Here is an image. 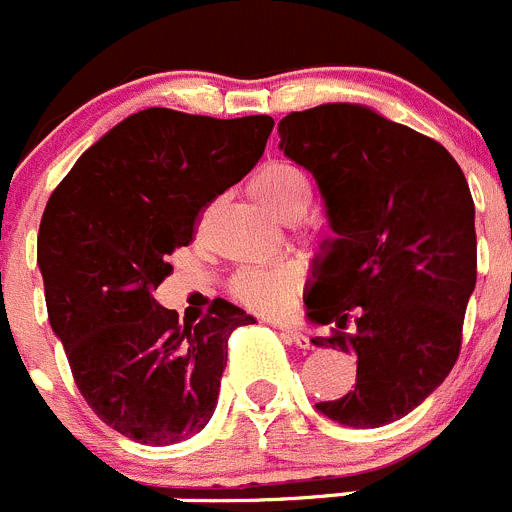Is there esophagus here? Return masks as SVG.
<instances>
[{"label":"esophagus","mask_w":512,"mask_h":512,"mask_svg":"<svg viewBox=\"0 0 512 512\" xmlns=\"http://www.w3.org/2000/svg\"><path fill=\"white\" fill-rule=\"evenodd\" d=\"M279 330H281V335L287 337L289 342H294V345H297V348H302V350H309V348H312V340H309V337L304 335V332L294 330V327H287V325H279Z\"/></svg>","instance_id":"esophagus-1"}]
</instances>
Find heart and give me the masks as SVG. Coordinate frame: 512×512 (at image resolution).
Wrapping results in <instances>:
<instances>
[{
	"label": "heart",
	"mask_w": 512,
	"mask_h": 512,
	"mask_svg": "<svg viewBox=\"0 0 512 512\" xmlns=\"http://www.w3.org/2000/svg\"><path fill=\"white\" fill-rule=\"evenodd\" d=\"M253 198L281 220H297L312 205V185L299 167L289 162H266L251 177ZM304 271L297 261H281L269 269H243L233 279L231 292L243 307L261 314L287 309L294 292L302 287Z\"/></svg>",
	"instance_id": "obj_1"
}]
</instances>
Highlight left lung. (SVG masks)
Wrapping results in <instances>:
<instances>
[{"label": "left lung", "instance_id": "1", "mask_svg": "<svg viewBox=\"0 0 512 512\" xmlns=\"http://www.w3.org/2000/svg\"><path fill=\"white\" fill-rule=\"evenodd\" d=\"M279 149L312 172L335 233L314 259L304 304L317 348L358 358L355 388L317 411L375 429L437 391L462 348L477 281L475 203L434 139L358 103H322L279 121ZM350 316L356 330L345 333Z\"/></svg>", "mask_w": 512, "mask_h": 512}]
</instances>
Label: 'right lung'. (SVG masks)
Returning <instances> with one entry per match:
<instances>
[{
    "label": "right lung",
    "mask_w": 512,
    "mask_h": 512,
    "mask_svg": "<svg viewBox=\"0 0 512 512\" xmlns=\"http://www.w3.org/2000/svg\"><path fill=\"white\" fill-rule=\"evenodd\" d=\"M271 129L264 114L144 109L86 149L45 205L37 266L50 325L88 406L134 442L198 434L218 403L228 337L256 322L215 299L182 327L154 292L200 213L256 167Z\"/></svg>",
    "instance_id": "obj_1"
}]
</instances>
